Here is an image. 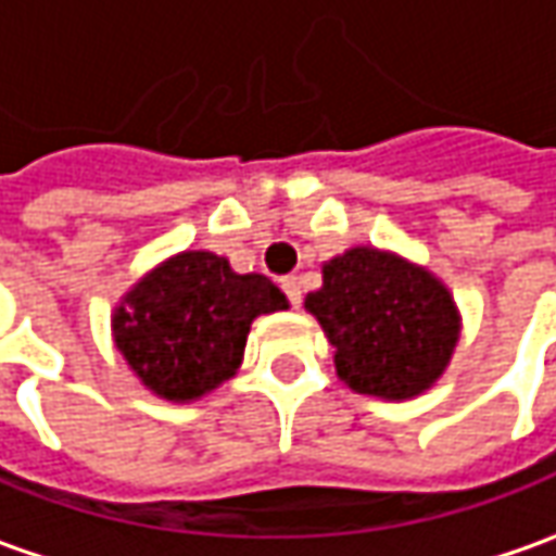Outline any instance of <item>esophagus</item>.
I'll use <instances>...</instances> for the list:
<instances>
[{
    "label": "esophagus",
    "instance_id": "esophagus-1",
    "mask_svg": "<svg viewBox=\"0 0 556 556\" xmlns=\"http://www.w3.org/2000/svg\"><path fill=\"white\" fill-rule=\"evenodd\" d=\"M279 286H282V292L289 295L292 307H301V279H298V277H282V279H279Z\"/></svg>",
    "mask_w": 556,
    "mask_h": 556
}]
</instances>
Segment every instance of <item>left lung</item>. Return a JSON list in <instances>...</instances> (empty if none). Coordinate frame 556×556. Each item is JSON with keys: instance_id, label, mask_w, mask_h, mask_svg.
Wrapping results in <instances>:
<instances>
[{"instance_id": "1", "label": "left lung", "mask_w": 556, "mask_h": 556, "mask_svg": "<svg viewBox=\"0 0 556 556\" xmlns=\"http://www.w3.org/2000/svg\"><path fill=\"white\" fill-rule=\"evenodd\" d=\"M304 307L336 348L338 378L396 403L431 391L462 336L450 289L428 267L375 245L326 261L323 286Z\"/></svg>"}]
</instances>
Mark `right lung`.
I'll return each instance as SVG.
<instances>
[{
    "label": "right lung",
    "instance_id": "add662e5",
    "mask_svg": "<svg viewBox=\"0 0 556 556\" xmlns=\"http://www.w3.org/2000/svg\"><path fill=\"white\" fill-rule=\"evenodd\" d=\"M289 301L264 274H237L215 252H178L116 304L113 344L147 391L190 403L233 378L261 314Z\"/></svg>",
    "mask_w": 556,
    "mask_h": 556
}]
</instances>
